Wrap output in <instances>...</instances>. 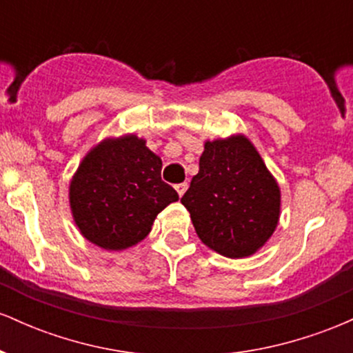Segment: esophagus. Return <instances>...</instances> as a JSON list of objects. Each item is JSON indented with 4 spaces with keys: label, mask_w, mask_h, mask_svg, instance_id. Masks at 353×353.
<instances>
[{
    "label": "esophagus",
    "mask_w": 353,
    "mask_h": 353,
    "mask_svg": "<svg viewBox=\"0 0 353 353\" xmlns=\"http://www.w3.org/2000/svg\"><path fill=\"white\" fill-rule=\"evenodd\" d=\"M185 189H188V184H185V182H182V184L176 185V190H177V194H179V196H184Z\"/></svg>",
    "instance_id": "1"
}]
</instances>
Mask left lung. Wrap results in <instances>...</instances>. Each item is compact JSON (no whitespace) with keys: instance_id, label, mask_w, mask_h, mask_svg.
<instances>
[{"instance_id":"1","label":"left lung","mask_w":353,"mask_h":353,"mask_svg":"<svg viewBox=\"0 0 353 353\" xmlns=\"http://www.w3.org/2000/svg\"><path fill=\"white\" fill-rule=\"evenodd\" d=\"M181 202L201 241L230 259L257 252L281 216L279 184L245 136L205 143Z\"/></svg>"}]
</instances>
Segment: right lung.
<instances>
[{"instance_id": "1", "label": "right lung", "mask_w": 353, "mask_h": 353, "mask_svg": "<svg viewBox=\"0 0 353 353\" xmlns=\"http://www.w3.org/2000/svg\"><path fill=\"white\" fill-rule=\"evenodd\" d=\"M163 161L144 139H104L86 154L70 185V204L81 234L108 250L136 245L154 219L179 199L161 179Z\"/></svg>"}]
</instances>
